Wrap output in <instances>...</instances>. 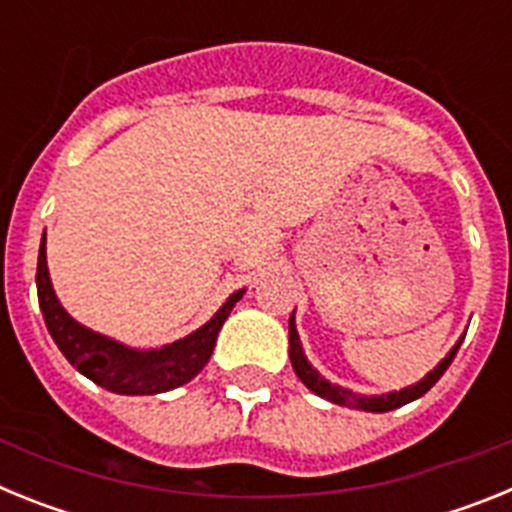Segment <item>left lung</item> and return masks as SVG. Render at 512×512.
<instances>
[{"label":"left lung","instance_id":"8db88e82","mask_svg":"<svg viewBox=\"0 0 512 512\" xmlns=\"http://www.w3.org/2000/svg\"><path fill=\"white\" fill-rule=\"evenodd\" d=\"M461 341H464V336L454 343V348H451L449 354L443 356V359L433 366L431 372L425 374L420 382L405 387V390L384 392V395H356V392L346 390V387H341V384L328 382V379H325L323 374H320L318 369L310 364V361H307L305 351H302L300 333H297V325H295V312L289 315V361H292V369H295V374L300 377V382L305 384L310 392H315L318 397H323V400L336 402V405H343V408L364 410V413H387V410L402 408V405H408V402L423 397L425 392L431 390L433 384L443 377V372L449 369V364L454 361L456 351H459Z\"/></svg>","mask_w":512,"mask_h":512}]
</instances>
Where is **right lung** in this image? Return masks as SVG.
Here are the masks:
<instances>
[{
    "label": "right lung",
    "instance_id": "add662e5",
    "mask_svg": "<svg viewBox=\"0 0 512 512\" xmlns=\"http://www.w3.org/2000/svg\"><path fill=\"white\" fill-rule=\"evenodd\" d=\"M35 284H38L43 320L56 346L61 348V354L84 377L115 395H161V392L176 390V387L192 382L210 361L217 333L228 320L235 302L246 292V289L233 292L202 328L179 341L166 343L161 348H130L115 338L102 336L97 330L81 325L63 310L56 289H53L51 274H48L45 233L40 241Z\"/></svg>",
    "mask_w": 512,
    "mask_h": 512
}]
</instances>
